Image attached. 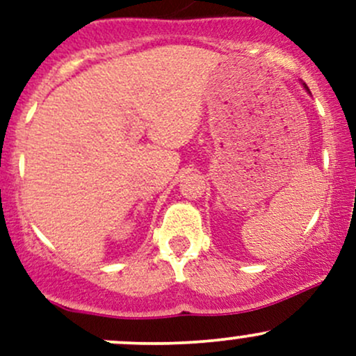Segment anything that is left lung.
Listing matches in <instances>:
<instances>
[{"label":"left lung","instance_id":"left-lung-1","mask_svg":"<svg viewBox=\"0 0 356 356\" xmlns=\"http://www.w3.org/2000/svg\"><path fill=\"white\" fill-rule=\"evenodd\" d=\"M305 86V84H303ZM305 89H307V91H308V88H307V86H305Z\"/></svg>","mask_w":356,"mask_h":356}]
</instances>
